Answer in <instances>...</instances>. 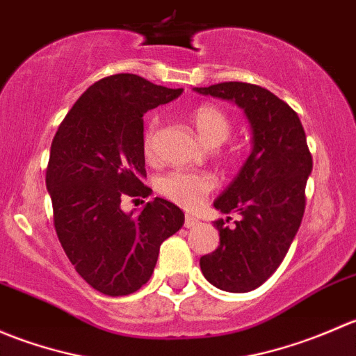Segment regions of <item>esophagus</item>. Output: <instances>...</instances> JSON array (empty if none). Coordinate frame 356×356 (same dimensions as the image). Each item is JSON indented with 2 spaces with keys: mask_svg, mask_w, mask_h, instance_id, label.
I'll list each match as a JSON object with an SVG mask.
<instances>
[{
  "mask_svg": "<svg viewBox=\"0 0 356 356\" xmlns=\"http://www.w3.org/2000/svg\"><path fill=\"white\" fill-rule=\"evenodd\" d=\"M196 224H200L198 218L193 217V215H186V218H184V227L191 229V227H195Z\"/></svg>",
  "mask_w": 356,
  "mask_h": 356,
  "instance_id": "34e87169",
  "label": "esophagus"
}]
</instances>
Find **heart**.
Here are the masks:
<instances>
[{
    "mask_svg": "<svg viewBox=\"0 0 356 356\" xmlns=\"http://www.w3.org/2000/svg\"><path fill=\"white\" fill-rule=\"evenodd\" d=\"M189 117L200 138L208 146H220L231 136L232 118L227 111L213 103H201L195 106ZM156 127L158 118L153 117L143 132V153L146 158L155 155ZM213 186L215 181L208 172L172 170L158 177L156 191L179 207L195 208L204 200V196L210 195Z\"/></svg>",
    "mask_w": 356,
    "mask_h": 356,
    "instance_id": "b5f03b06",
    "label": "heart"
}]
</instances>
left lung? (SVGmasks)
I'll use <instances>...</instances> for the list:
<instances>
[{"instance_id":"obj_1","label":"left lung","mask_w":356,"mask_h":356,"mask_svg":"<svg viewBox=\"0 0 356 356\" xmlns=\"http://www.w3.org/2000/svg\"><path fill=\"white\" fill-rule=\"evenodd\" d=\"M195 91L234 102L251 124L253 149L213 203L222 213L238 211L241 218L232 227L231 217L215 220L220 245L200 258L201 272L215 288L248 293L277 270L300 229L312 153L296 111L268 89L220 82Z\"/></svg>"}]
</instances>
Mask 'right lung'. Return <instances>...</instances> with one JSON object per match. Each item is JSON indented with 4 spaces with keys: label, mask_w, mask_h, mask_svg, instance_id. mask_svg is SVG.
Returning <instances> with one entry per match:
<instances>
[{
    "label": "right lung",
    "mask_w": 356,
    "mask_h": 356,
    "mask_svg": "<svg viewBox=\"0 0 356 356\" xmlns=\"http://www.w3.org/2000/svg\"><path fill=\"white\" fill-rule=\"evenodd\" d=\"M181 92L134 74L110 75L75 102L53 138L46 188L56 236L79 275L108 296L141 289L160 245L184 224L167 200L148 201L138 213L120 208L124 196L152 195L143 182V115Z\"/></svg>",
    "instance_id": "1"
}]
</instances>
